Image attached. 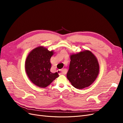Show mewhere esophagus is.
I'll list each match as a JSON object with an SVG mask.
<instances>
[{
	"label": "esophagus",
	"mask_w": 123,
	"mask_h": 123,
	"mask_svg": "<svg viewBox=\"0 0 123 123\" xmlns=\"http://www.w3.org/2000/svg\"><path fill=\"white\" fill-rule=\"evenodd\" d=\"M57 72L60 74H62V75H65L67 72V70L66 69H63L62 70H58Z\"/></svg>",
	"instance_id": "obj_1"
}]
</instances>
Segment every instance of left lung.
Returning <instances> with one entry per match:
<instances>
[{
    "label": "left lung",
    "mask_w": 123,
    "mask_h": 123,
    "mask_svg": "<svg viewBox=\"0 0 123 123\" xmlns=\"http://www.w3.org/2000/svg\"><path fill=\"white\" fill-rule=\"evenodd\" d=\"M67 77L75 88L88 87L97 78L99 66L97 58L90 51L85 50L70 55Z\"/></svg>",
    "instance_id": "8db88e82"
}]
</instances>
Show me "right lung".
Instances as JSON below:
<instances>
[{
	"label": "right lung",
	"instance_id": "right-lung-1",
	"mask_svg": "<svg viewBox=\"0 0 123 123\" xmlns=\"http://www.w3.org/2000/svg\"><path fill=\"white\" fill-rule=\"evenodd\" d=\"M54 53V51L39 46L33 49L26 58V73L32 83L40 88L47 87L59 76L57 72L50 71V59Z\"/></svg>",
	"mask_w": 123,
	"mask_h": 123
}]
</instances>
